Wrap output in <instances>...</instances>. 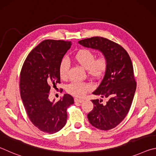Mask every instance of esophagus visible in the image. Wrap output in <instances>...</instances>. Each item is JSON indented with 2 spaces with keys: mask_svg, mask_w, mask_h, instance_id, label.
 <instances>
[{
  "mask_svg": "<svg viewBox=\"0 0 156 156\" xmlns=\"http://www.w3.org/2000/svg\"><path fill=\"white\" fill-rule=\"evenodd\" d=\"M74 101L76 103H82V102H84L83 100L82 99H78V98H75L74 99Z\"/></svg>",
  "mask_w": 156,
  "mask_h": 156,
  "instance_id": "1",
  "label": "esophagus"
}]
</instances>
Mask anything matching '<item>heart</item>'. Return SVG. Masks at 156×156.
Returning a JSON list of instances; mask_svg holds the SVG:
<instances>
[{
    "mask_svg": "<svg viewBox=\"0 0 156 156\" xmlns=\"http://www.w3.org/2000/svg\"><path fill=\"white\" fill-rule=\"evenodd\" d=\"M94 53L87 49H80L73 55L72 59L76 64L87 70L88 75L94 79H99L106 72L107 69V60L105 56H100L95 58ZM69 65L65 60L60 62L59 74L62 79L67 76ZM91 86L84 83H74L69 84L67 91L76 97H83L88 91H91Z\"/></svg>",
    "mask_w": 156,
    "mask_h": 156,
    "instance_id": "b5f03b06",
    "label": "heart"
}]
</instances>
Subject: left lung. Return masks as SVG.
<instances>
[{
  "instance_id": "left-lung-1",
  "label": "left lung",
  "mask_w": 156,
  "mask_h": 156,
  "mask_svg": "<svg viewBox=\"0 0 156 156\" xmlns=\"http://www.w3.org/2000/svg\"><path fill=\"white\" fill-rule=\"evenodd\" d=\"M84 47L98 50L107 60V69L100 85L93 94L106 98L92 100L94 109L87 115L92 126L100 130L115 127L125 119L136 89L131 60L120 44L102 37L78 41Z\"/></svg>"
}]
</instances>
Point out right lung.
I'll return each mask as SVG.
<instances>
[{
  "instance_id": "obj_1",
  "label": "right lung",
  "mask_w": 156,
  "mask_h": 156,
  "mask_svg": "<svg viewBox=\"0 0 156 156\" xmlns=\"http://www.w3.org/2000/svg\"><path fill=\"white\" fill-rule=\"evenodd\" d=\"M69 41L45 40L36 46L25 60L20 72V96L31 122L41 131L54 133L64 127L67 109L74 102L65 94L58 102L51 101V85L60 83L59 66L70 49Z\"/></svg>"
}]
</instances>
